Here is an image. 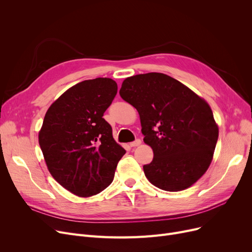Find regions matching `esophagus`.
<instances>
[{"mask_svg":"<svg viewBox=\"0 0 252 252\" xmlns=\"http://www.w3.org/2000/svg\"><path fill=\"white\" fill-rule=\"evenodd\" d=\"M141 143H142V141L140 139H136L134 142H131L129 145H130V147H137V146H139Z\"/></svg>","mask_w":252,"mask_h":252,"instance_id":"34e87169","label":"esophagus"}]
</instances>
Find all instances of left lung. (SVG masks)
Instances as JSON below:
<instances>
[{
  "instance_id": "obj_1",
  "label": "left lung",
  "mask_w": 252,
  "mask_h": 252,
  "mask_svg": "<svg viewBox=\"0 0 252 252\" xmlns=\"http://www.w3.org/2000/svg\"><path fill=\"white\" fill-rule=\"evenodd\" d=\"M121 97L138 110L144 142L154 157L143 166L155 187L187 189L207 170L219 138L209 105L177 79L159 72L126 78Z\"/></svg>"
}]
</instances>
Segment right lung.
Here are the masks:
<instances>
[{
  "mask_svg": "<svg viewBox=\"0 0 252 252\" xmlns=\"http://www.w3.org/2000/svg\"><path fill=\"white\" fill-rule=\"evenodd\" d=\"M117 93L111 78L97 77L71 87L48 109L38 143L48 169L62 187L89 197L107 188L126 150L103 118Z\"/></svg>",
  "mask_w": 252,
  "mask_h": 252,
  "instance_id": "add662e5",
  "label": "right lung"
}]
</instances>
